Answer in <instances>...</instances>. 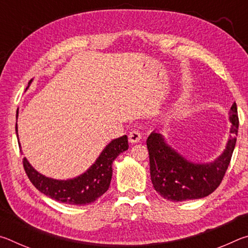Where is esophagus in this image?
I'll list each match as a JSON object with an SVG mask.
<instances>
[{
	"mask_svg": "<svg viewBox=\"0 0 248 248\" xmlns=\"http://www.w3.org/2000/svg\"><path fill=\"white\" fill-rule=\"evenodd\" d=\"M142 139V134L140 133L139 130H132L131 132L129 133V142L131 143H138Z\"/></svg>",
	"mask_w": 248,
	"mask_h": 248,
	"instance_id": "obj_1",
	"label": "esophagus"
}]
</instances>
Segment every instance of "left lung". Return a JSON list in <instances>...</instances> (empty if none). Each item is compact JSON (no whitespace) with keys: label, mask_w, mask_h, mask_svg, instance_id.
I'll return each instance as SVG.
<instances>
[{"label":"left lung","mask_w":248,"mask_h":248,"mask_svg":"<svg viewBox=\"0 0 248 248\" xmlns=\"http://www.w3.org/2000/svg\"><path fill=\"white\" fill-rule=\"evenodd\" d=\"M230 138L225 149L215 161L195 163L167 143L157 131L150 134L146 145L150 156V174L154 189L170 201L200 199L212 194L223 179L236 144L238 117L236 104L229 112Z\"/></svg>","instance_id":"8db88e82"}]
</instances>
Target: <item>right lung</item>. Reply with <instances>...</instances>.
<instances>
[{
    "instance_id": "right-lung-1",
    "label": "right lung",
    "mask_w": 248,
    "mask_h": 248,
    "mask_svg": "<svg viewBox=\"0 0 248 248\" xmlns=\"http://www.w3.org/2000/svg\"><path fill=\"white\" fill-rule=\"evenodd\" d=\"M32 79L28 83V87ZM27 87V89H28ZM26 89V90H27ZM16 117H18V109ZM16 134L18 139L17 124ZM19 148H20V143ZM128 138L123 136L105 146L94 164L83 174L70 179H54L40 174L31 166L26 157L23 158L24 169L33 186L49 198L62 203L85 205L94 202L108 190L112 176V162L120 153L127 151Z\"/></svg>"
}]
</instances>
